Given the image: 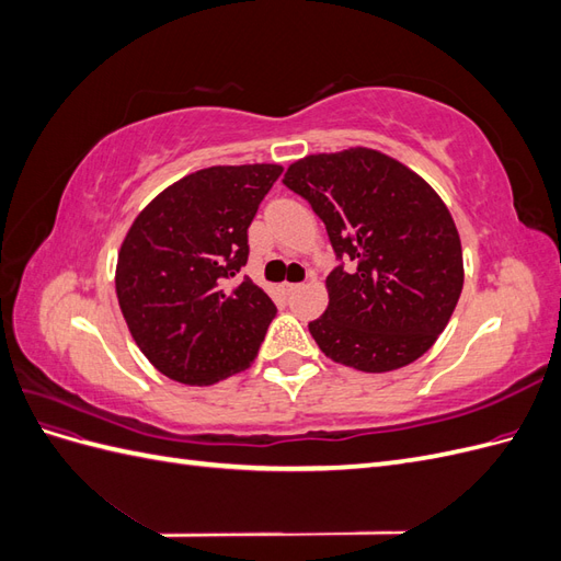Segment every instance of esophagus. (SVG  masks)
<instances>
[{"label": "esophagus", "mask_w": 561, "mask_h": 561, "mask_svg": "<svg viewBox=\"0 0 561 561\" xmlns=\"http://www.w3.org/2000/svg\"><path fill=\"white\" fill-rule=\"evenodd\" d=\"M295 290H299V283H283V293L293 295Z\"/></svg>", "instance_id": "esophagus-1"}]
</instances>
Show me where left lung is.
Masks as SVG:
<instances>
[{"instance_id": "8db88e82", "label": "left lung", "mask_w": 561, "mask_h": 561, "mask_svg": "<svg viewBox=\"0 0 561 561\" xmlns=\"http://www.w3.org/2000/svg\"><path fill=\"white\" fill-rule=\"evenodd\" d=\"M283 184L309 201L339 260L328 309L309 322L320 351L360 371L421 358L463 290L461 239L443 198L365 147L301 159Z\"/></svg>"}]
</instances>
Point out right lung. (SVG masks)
Returning <instances> with one entry per match:
<instances>
[{"mask_svg":"<svg viewBox=\"0 0 561 561\" xmlns=\"http://www.w3.org/2000/svg\"><path fill=\"white\" fill-rule=\"evenodd\" d=\"M276 163L215 165L168 186L135 217L116 297L135 344L168 379L210 386L257 358L276 318L245 266L248 227L280 178Z\"/></svg>","mask_w":561,"mask_h":561,"instance_id":"obj_1","label":"right lung"}]
</instances>
